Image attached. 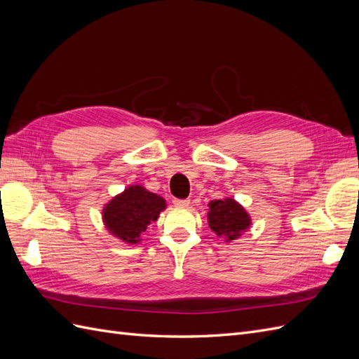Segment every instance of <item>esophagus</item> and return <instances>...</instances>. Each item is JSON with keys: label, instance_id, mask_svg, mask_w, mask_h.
I'll return each instance as SVG.
<instances>
[{"label": "esophagus", "instance_id": "34e87169", "mask_svg": "<svg viewBox=\"0 0 359 359\" xmlns=\"http://www.w3.org/2000/svg\"><path fill=\"white\" fill-rule=\"evenodd\" d=\"M173 205L178 206V208H187L190 205L189 199H173Z\"/></svg>", "mask_w": 359, "mask_h": 359}]
</instances>
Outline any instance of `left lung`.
<instances>
[{
    "label": "left lung",
    "mask_w": 359,
    "mask_h": 359,
    "mask_svg": "<svg viewBox=\"0 0 359 359\" xmlns=\"http://www.w3.org/2000/svg\"><path fill=\"white\" fill-rule=\"evenodd\" d=\"M208 224L224 243L238 240L252 226V217L244 206L232 198L214 199L208 203Z\"/></svg>",
    "instance_id": "obj_1"
}]
</instances>
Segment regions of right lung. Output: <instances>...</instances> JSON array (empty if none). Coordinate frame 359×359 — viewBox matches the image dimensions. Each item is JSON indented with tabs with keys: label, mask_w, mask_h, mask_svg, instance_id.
Masks as SVG:
<instances>
[{
	"label": "right lung",
	"mask_w": 359,
	"mask_h": 359,
	"mask_svg": "<svg viewBox=\"0 0 359 359\" xmlns=\"http://www.w3.org/2000/svg\"><path fill=\"white\" fill-rule=\"evenodd\" d=\"M166 201L160 194L132 184L104 203L102 219L106 231L124 244L135 245L142 241L147 227L166 210Z\"/></svg>",
	"instance_id": "add662e5"
}]
</instances>
